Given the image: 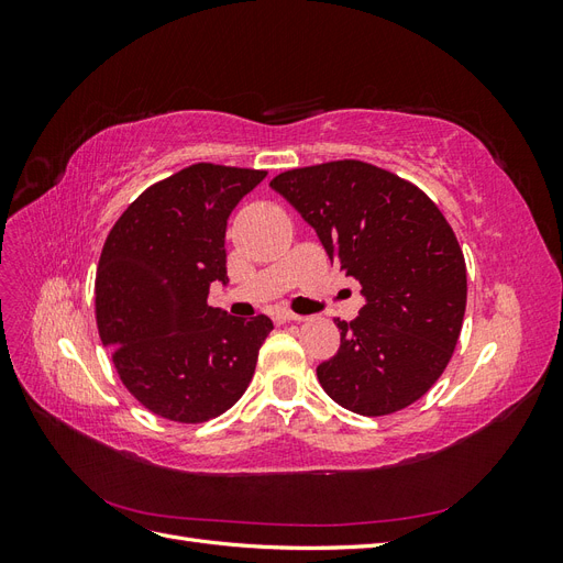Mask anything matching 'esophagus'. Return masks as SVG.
I'll list each match as a JSON object with an SVG mask.
<instances>
[{
  "instance_id": "obj_1",
  "label": "esophagus",
  "mask_w": 563,
  "mask_h": 563,
  "mask_svg": "<svg viewBox=\"0 0 563 563\" xmlns=\"http://www.w3.org/2000/svg\"><path fill=\"white\" fill-rule=\"evenodd\" d=\"M275 319H277V321H302L305 317H300V314H296V312H291V310H277V312H275Z\"/></svg>"
}]
</instances>
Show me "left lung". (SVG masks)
Masks as SVG:
<instances>
[{
	"instance_id": "1",
	"label": "left lung",
	"mask_w": 563,
	"mask_h": 563,
	"mask_svg": "<svg viewBox=\"0 0 563 563\" xmlns=\"http://www.w3.org/2000/svg\"><path fill=\"white\" fill-rule=\"evenodd\" d=\"M269 187L366 296L360 317L333 319L340 347L317 366L323 391L368 418L416 404L449 366L467 305L465 255L444 213L413 183L360 159L291 168Z\"/></svg>"
}]
</instances>
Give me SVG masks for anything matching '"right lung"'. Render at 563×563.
Listing matches in <instances>:
<instances>
[{
    "label": "right lung",
    "instance_id": "add662e5",
    "mask_svg": "<svg viewBox=\"0 0 563 563\" xmlns=\"http://www.w3.org/2000/svg\"><path fill=\"white\" fill-rule=\"evenodd\" d=\"M267 172L199 162L129 203L100 251L96 323L119 380L150 413L197 424L246 391L272 331L209 305L228 282L232 209Z\"/></svg>",
    "mask_w": 563,
    "mask_h": 563
}]
</instances>
